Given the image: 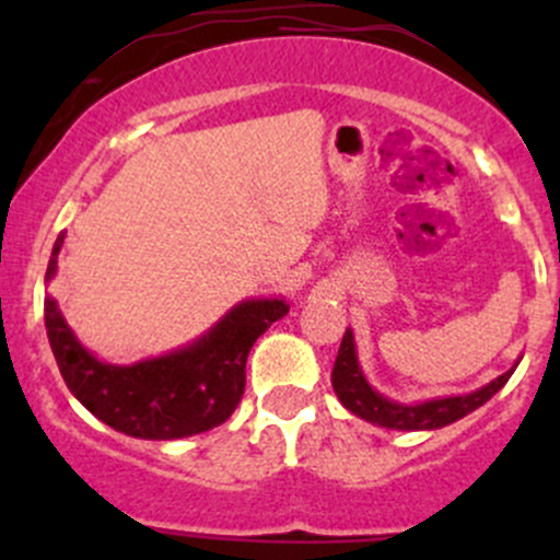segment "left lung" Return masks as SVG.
<instances>
[{"mask_svg":"<svg viewBox=\"0 0 560 560\" xmlns=\"http://www.w3.org/2000/svg\"><path fill=\"white\" fill-rule=\"evenodd\" d=\"M515 369L517 363L506 374H501L499 380L488 382V385L479 389H471V393L420 400V404H400V400L387 398L380 389L369 385L363 369H360L354 336L352 330H347L341 338L336 365H332V389H336L343 409H349L360 420L371 422V425L389 428V431H436V428L453 425V422L471 415L474 409L488 404L510 382Z\"/></svg>","mask_w":560,"mask_h":560,"instance_id":"left-lung-1","label":"left lung"}]
</instances>
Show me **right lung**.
<instances>
[{"instance_id":"1","label":"right lung","mask_w":560,"mask_h":560,"mask_svg":"<svg viewBox=\"0 0 560 560\" xmlns=\"http://www.w3.org/2000/svg\"><path fill=\"white\" fill-rule=\"evenodd\" d=\"M65 233L50 252L45 284L56 276ZM290 306L284 298H248L186 347L113 365L89 352L67 325L59 303L45 295V330L70 393L113 431L171 442L222 425L246 387V358L259 336Z\"/></svg>"}]
</instances>
